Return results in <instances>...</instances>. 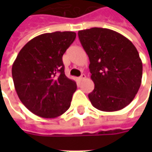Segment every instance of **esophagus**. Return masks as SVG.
Returning a JSON list of instances; mask_svg holds the SVG:
<instances>
[{"label": "esophagus", "mask_w": 152, "mask_h": 152, "mask_svg": "<svg viewBox=\"0 0 152 152\" xmlns=\"http://www.w3.org/2000/svg\"><path fill=\"white\" fill-rule=\"evenodd\" d=\"M85 78H86L85 74H84V73H83V74H82V75H81V76L79 77V80H80V81H82V80H84V79H85Z\"/></svg>", "instance_id": "34e87169"}]
</instances>
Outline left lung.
Returning <instances> with one entry per match:
<instances>
[{
  "instance_id": "8db88e82",
  "label": "left lung",
  "mask_w": 152,
  "mask_h": 152,
  "mask_svg": "<svg viewBox=\"0 0 152 152\" xmlns=\"http://www.w3.org/2000/svg\"><path fill=\"white\" fill-rule=\"evenodd\" d=\"M90 59L95 84L89 99L94 107L115 112L134 100L141 85L142 61L131 41L108 28H91L78 33Z\"/></svg>"
}]
</instances>
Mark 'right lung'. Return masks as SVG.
I'll return each mask as SVG.
<instances>
[{
	"label": "right lung",
	"mask_w": 152,
	"mask_h": 152,
	"mask_svg": "<svg viewBox=\"0 0 152 152\" xmlns=\"http://www.w3.org/2000/svg\"><path fill=\"white\" fill-rule=\"evenodd\" d=\"M75 38L72 31L38 35L21 49L12 64L16 92L39 117L56 118L70 107L77 85L65 75L62 56Z\"/></svg>",
	"instance_id": "obj_1"
}]
</instances>
